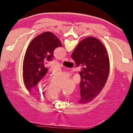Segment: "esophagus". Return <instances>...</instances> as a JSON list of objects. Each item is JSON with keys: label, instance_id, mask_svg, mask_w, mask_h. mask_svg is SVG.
<instances>
[{"label": "esophagus", "instance_id": "esophagus-1", "mask_svg": "<svg viewBox=\"0 0 133 133\" xmlns=\"http://www.w3.org/2000/svg\"><path fill=\"white\" fill-rule=\"evenodd\" d=\"M68 60H69V59L67 58H64L63 59V61H68Z\"/></svg>", "mask_w": 133, "mask_h": 133}]
</instances>
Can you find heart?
Returning <instances> with one entry per match:
<instances>
[{
	"mask_svg": "<svg viewBox=\"0 0 133 133\" xmlns=\"http://www.w3.org/2000/svg\"><path fill=\"white\" fill-rule=\"evenodd\" d=\"M45 95L49 98H58L61 95V89L60 88L55 87L51 84L49 87L45 89Z\"/></svg>",
	"mask_w": 133,
	"mask_h": 133,
	"instance_id": "obj_1",
	"label": "heart"
}]
</instances>
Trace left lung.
Instances as JSON below:
<instances>
[{
	"instance_id": "left-lung-1",
	"label": "left lung",
	"mask_w": 133,
	"mask_h": 133,
	"mask_svg": "<svg viewBox=\"0 0 133 133\" xmlns=\"http://www.w3.org/2000/svg\"><path fill=\"white\" fill-rule=\"evenodd\" d=\"M57 36L46 31L33 39L28 46L23 62V80L27 90L31 91L48 71L46 64L54 58L55 48L62 47Z\"/></svg>"
}]
</instances>
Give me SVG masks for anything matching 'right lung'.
<instances>
[{
  "mask_svg": "<svg viewBox=\"0 0 133 133\" xmlns=\"http://www.w3.org/2000/svg\"><path fill=\"white\" fill-rule=\"evenodd\" d=\"M71 58L76 66L82 65L79 103H89L99 95L107 81L110 69L107 51L101 42L90 37L79 43Z\"/></svg>",
  "mask_w": 133,
  "mask_h": 133,
  "instance_id": "1",
  "label": "right lung"
}]
</instances>
